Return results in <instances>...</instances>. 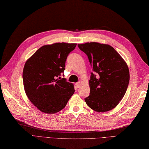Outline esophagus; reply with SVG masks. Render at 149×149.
Here are the masks:
<instances>
[{
	"instance_id": "obj_1",
	"label": "esophagus",
	"mask_w": 149,
	"mask_h": 149,
	"mask_svg": "<svg viewBox=\"0 0 149 149\" xmlns=\"http://www.w3.org/2000/svg\"><path fill=\"white\" fill-rule=\"evenodd\" d=\"M75 85H76V87H77V88H79L80 86H81V82H78V83H76V84H75Z\"/></svg>"
}]
</instances>
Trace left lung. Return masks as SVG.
Masks as SVG:
<instances>
[{"label": "left lung", "instance_id": "1", "mask_svg": "<svg viewBox=\"0 0 149 149\" xmlns=\"http://www.w3.org/2000/svg\"><path fill=\"white\" fill-rule=\"evenodd\" d=\"M87 55L94 73L88 81L90 95L85 98L88 106L97 112H106L116 107L125 95L129 70L123 57L112 46L97 42L79 44Z\"/></svg>", "mask_w": 149, "mask_h": 149}]
</instances>
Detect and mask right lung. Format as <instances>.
Masks as SVG:
<instances>
[{"mask_svg": "<svg viewBox=\"0 0 149 149\" xmlns=\"http://www.w3.org/2000/svg\"><path fill=\"white\" fill-rule=\"evenodd\" d=\"M76 43L56 42L41 46L26 61L24 90L32 104L42 113L54 114L64 108L74 93L73 84L61 79L67 57Z\"/></svg>", "mask_w": 149, "mask_h": 149, "instance_id": "obj_1", "label": "right lung"}]
</instances>
